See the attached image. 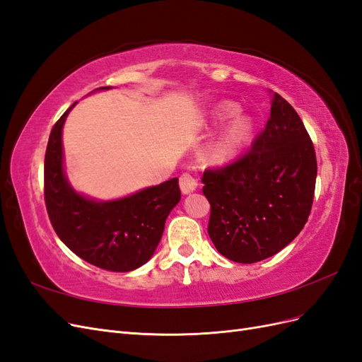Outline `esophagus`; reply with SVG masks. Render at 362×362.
<instances>
[{
  "mask_svg": "<svg viewBox=\"0 0 362 362\" xmlns=\"http://www.w3.org/2000/svg\"><path fill=\"white\" fill-rule=\"evenodd\" d=\"M198 178H196V175H193L192 172H184L180 177V187L184 194L192 193L193 190L198 189Z\"/></svg>",
  "mask_w": 362,
  "mask_h": 362,
  "instance_id": "obj_1",
  "label": "esophagus"
}]
</instances>
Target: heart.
Returning a JSON list of instances; mask_svg holds the SVG:
<instances>
[{"label":"heart","mask_w":362,"mask_h":362,"mask_svg":"<svg viewBox=\"0 0 362 362\" xmlns=\"http://www.w3.org/2000/svg\"><path fill=\"white\" fill-rule=\"evenodd\" d=\"M240 112V108L233 103H225L217 107L216 119L218 122L234 117ZM254 133V122L249 117H238L234 120L233 125L226 129L223 137L218 140V144L214 149L217 158H229L235 156L237 152L242 151Z\"/></svg>","instance_id":"obj_1"}]
</instances>
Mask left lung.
Returning <instances> with one entry per match:
<instances>
[{
  "label": "left lung",
  "mask_w": 362,
  "mask_h": 362,
  "mask_svg": "<svg viewBox=\"0 0 362 362\" xmlns=\"http://www.w3.org/2000/svg\"><path fill=\"white\" fill-rule=\"evenodd\" d=\"M317 177L313 140L294 108L273 95L270 117L245 156L204 172L208 235L228 259L252 264L278 254L311 213Z\"/></svg>",
  "instance_id": "8db88e82"
}]
</instances>
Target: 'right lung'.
<instances>
[{
  "label": "right lung",
  "mask_w": 362,
  "mask_h": 362,
  "mask_svg": "<svg viewBox=\"0 0 362 362\" xmlns=\"http://www.w3.org/2000/svg\"><path fill=\"white\" fill-rule=\"evenodd\" d=\"M74 105L52 127L45 152L43 194L51 225L62 242L90 264L110 272L134 270L156 252L166 218L181 199L178 178L112 202L75 193L62 164V128Z\"/></svg>",
  "instance_id": "right-lung-1"
}]
</instances>
